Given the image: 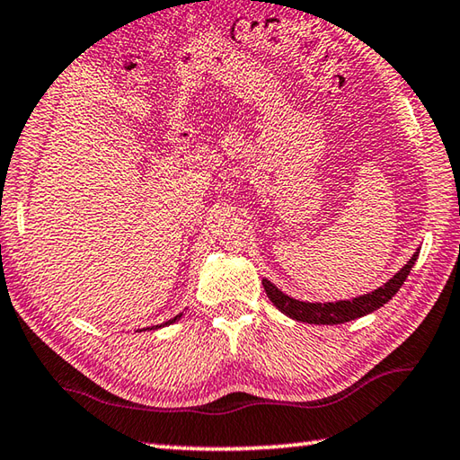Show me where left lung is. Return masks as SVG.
<instances>
[{
  "mask_svg": "<svg viewBox=\"0 0 460 460\" xmlns=\"http://www.w3.org/2000/svg\"><path fill=\"white\" fill-rule=\"evenodd\" d=\"M420 249L411 255V260L403 266L398 274L389 278L384 286H379L377 290L367 292L363 296H357L353 300H337V302H302L296 300L292 296L284 294L278 286H274L270 279H261L263 290H266L268 298L274 302L278 310H282L286 316H290L292 321L308 323V324H342L355 318H361L365 314L373 313V310L381 308L394 298L395 292L400 290L402 284L406 282L410 270L414 268L418 260Z\"/></svg>",
  "mask_w": 460,
  "mask_h": 460,
  "instance_id": "8db88e82",
  "label": "left lung"
}]
</instances>
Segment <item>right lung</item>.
Instances as JSON below:
<instances>
[{
  "mask_svg": "<svg viewBox=\"0 0 460 460\" xmlns=\"http://www.w3.org/2000/svg\"><path fill=\"white\" fill-rule=\"evenodd\" d=\"M178 318H182V313L181 314H176L174 318H170V321H166L164 324H155V326H147V329H142V331H155V329H162V326H168V324H174Z\"/></svg>",
  "mask_w": 460,
  "mask_h": 460,
  "instance_id": "1",
  "label": "right lung"
}]
</instances>
